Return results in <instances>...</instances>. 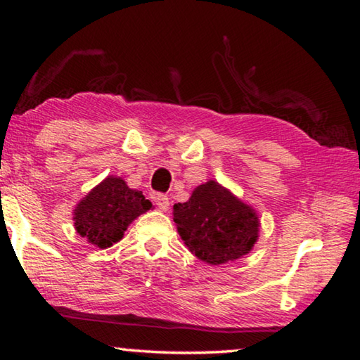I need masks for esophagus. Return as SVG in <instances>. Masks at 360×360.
I'll return each mask as SVG.
<instances>
[{
	"instance_id": "1",
	"label": "esophagus",
	"mask_w": 360,
	"mask_h": 360,
	"mask_svg": "<svg viewBox=\"0 0 360 360\" xmlns=\"http://www.w3.org/2000/svg\"><path fill=\"white\" fill-rule=\"evenodd\" d=\"M154 202H155V205L158 206V210L167 211V210L169 208V200H168L167 195H163V193L154 195Z\"/></svg>"
}]
</instances>
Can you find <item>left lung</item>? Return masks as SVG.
<instances>
[{
	"label": "left lung",
	"instance_id": "left-lung-1",
	"mask_svg": "<svg viewBox=\"0 0 360 360\" xmlns=\"http://www.w3.org/2000/svg\"><path fill=\"white\" fill-rule=\"evenodd\" d=\"M174 222L188 251L211 265L240 259L259 236V217L216 181L195 188L186 203L173 206Z\"/></svg>",
	"mask_w": 360,
	"mask_h": 360
}]
</instances>
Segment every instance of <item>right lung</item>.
<instances>
[{"label":"right lung","instance_id":"obj_1","mask_svg":"<svg viewBox=\"0 0 360 360\" xmlns=\"http://www.w3.org/2000/svg\"><path fill=\"white\" fill-rule=\"evenodd\" d=\"M150 208L152 203L143 192L133 191L124 179L109 176L79 202L75 225L89 243L106 249L122 240L127 227Z\"/></svg>","mask_w":360,"mask_h":360}]
</instances>
